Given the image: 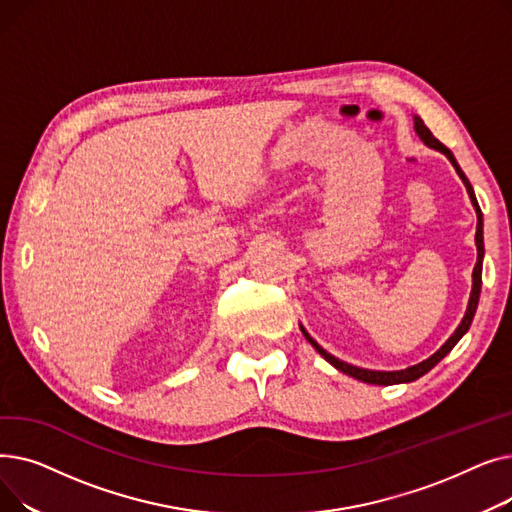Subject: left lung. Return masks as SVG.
<instances>
[{"label": "left lung", "mask_w": 512, "mask_h": 512, "mask_svg": "<svg viewBox=\"0 0 512 512\" xmlns=\"http://www.w3.org/2000/svg\"><path fill=\"white\" fill-rule=\"evenodd\" d=\"M413 128H415V132H417V137L429 147V149H436V151H440V153H444L446 157H448V161L452 164V168L456 170V174H459V178L463 180V184H465V188H467V193H469V199H471V203H473V207H475V213H477V232H475V247H477V263H475V267H473V286H471V297H469V305H467V311H465V317H463V321L459 324V328L454 330V334L438 348V351L429 357V359H425V361H421V363H417V365H411V367H407V369H400V371H375V369H363V367H357V365H351V363H344V361H340V359H336L334 355H330L326 348H321L309 334H307V330L301 326V332H303V336L311 342V346L315 348V351L324 357L330 365H334L338 371H342V373H346V375H351V378H355V380H359V382H365V384H375V386H392V384H409V382H415L417 378H421V375H425L429 369L432 367H436L450 351L454 348V344L459 342L465 334H467V330L471 328V321H473V315H475V311H477V303H479V294H481V265H483V213H481V209H479V203H477V199H475V193H473V186H471V182L467 180V176H465V172L461 170V166L456 164V159H454V155H452V151L448 149V147H444L432 132H429V128L423 124V120L419 118V116H413Z\"/></svg>", "instance_id": "left-lung-1"}]
</instances>
